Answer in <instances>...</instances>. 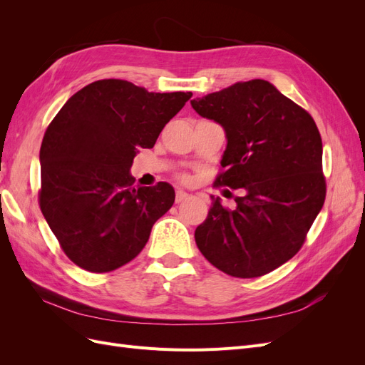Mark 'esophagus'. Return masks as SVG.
Masks as SVG:
<instances>
[{"mask_svg": "<svg viewBox=\"0 0 365 365\" xmlns=\"http://www.w3.org/2000/svg\"><path fill=\"white\" fill-rule=\"evenodd\" d=\"M189 196H190V195L187 193V192H184V190H176L175 200H176V202H182V201H185Z\"/></svg>", "mask_w": 365, "mask_h": 365, "instance_id": "esophagus-1", "label": "esophagus"}]
</instances>
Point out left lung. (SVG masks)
<instances>
[{
  "mask_svg": "<svg viewBox=\"0 0 365 365\" xmlns=\"http://www.w3.org/2000/svg\"><path fill=\"white\" fill-rule=\"evenodd\" d=\"M190 103L225 132V172L217 184L244 189L233 210L212 196L207 219L195 230L196 245L225 274L260 277L295 256L324 204L318 128L263 79L236 82Z\"/></svg>",
  "mask_w": 365,
  "mask_h": 365,
  "instance_id": "obj_1",
  "label": "left lung"
}]
</instances>
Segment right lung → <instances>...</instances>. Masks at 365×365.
I'll return each mask as SVG.
<instances>
[{"label": "right lung", "instance_id": "add662e5", "mask_svg": "<svg viewBox=\"0 0 365 365\" xmlns=\"http://www.w3.org/2000/svg\"><path fill=\"white\" fill-rule=\"evenodd\" d=\"M192 96L103 79L73 94L53 118L39 152V205L77 267L114 271L145 248L175 190L168 182L134 187L132 163Z\"/></svg>", "mask_w": 365, "mask_h": 365}]
</instances>
